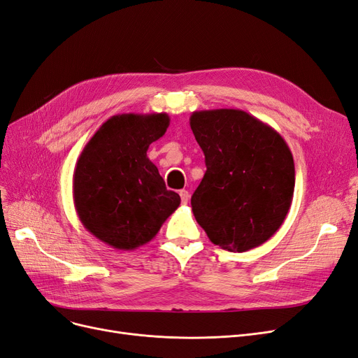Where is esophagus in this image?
<instances>
[{
    "label": "esophagus",
    "instance_id": "1",
    "mask_svg": "<svg viewBox=\"0 0 358 358\" xmlns=\"http://www.w3.org/2000/svg\"><path fill=\"white\" fill-rule=\"evenodd\" d=\"M179 195H180L182 204H187L188 199H189V192H188L187 189H180V191H179Z\"/></svg>",
    "mask_w": 358,
    "mask_h": 358
}]
</instances>
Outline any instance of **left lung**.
Instances as JSON below:
<instances>
[{
	"mask_svg": "<svg viewBox=\"0 0 358 358\" xmlns=\"http://www.w3.org/2000/svg\"><path fill=\"white\" fill-rule=\"evenodd\" d=\"M194 136L206 155V175L192 213L213 244L244 252L273 236L291 208L295 167L273 127L235 108L194 111Z\"/></svg>",
	"mask_w": 358,
	"mask_h": 358,
	"instance_id": "1",
	"label": "left lung"
}]
</instances>
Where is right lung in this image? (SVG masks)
<instances>
[{
	"label": "right lung",
	"mask_w": 358,
	"mask_h": 358,
	"mask_svg": "<svg viewBox=\"0 0 358 358\" xmlns=\"http://www.w3.org/2000/svg\"><path fill=\"white\" fill-rule=\"evenodd\" d=\"M169 124L166 113L117 114L101 124L79 155L73 173L79 220L113 248L129 251L147 244L180 204L147 157Z\"/></svg>",
	"instance_id": "add662e5"
}]
</instances>
